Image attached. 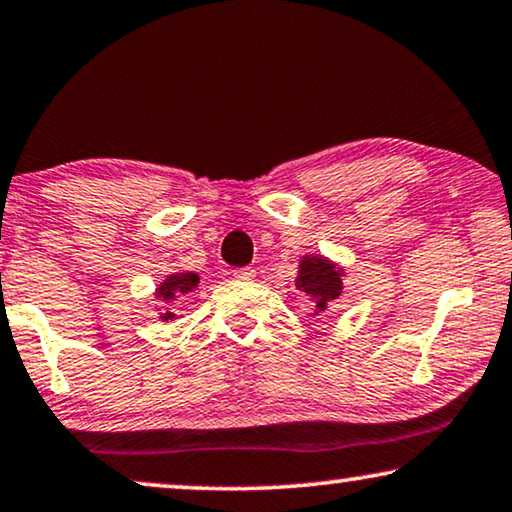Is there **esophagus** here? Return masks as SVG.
<instances>
[{"label": "esophagus", "instance_id": "obj_1", "mask_svg": "<svg viewBox=\"0 0 512 512\" xmlns=\"http://www.w3.org/2000/svg\"><path fill=\"white\" fill-rule=\"evenodd\" d=\"M234 278L236 280H253L255 278V269H253V266H243V269H236L234 271Z\"/></svg>", "mask_w": 512, "mask_h": 512}]
</instances>
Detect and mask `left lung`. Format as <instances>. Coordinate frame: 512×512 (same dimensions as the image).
I'll return each instance as SVG.
<instances>
[{
    "label": "left lung",
    "mask_w": 512,
    "mask_h": 512,
    "mask_svg": "<svg viewBox=\"0 0 512 512\" xmlns=\"http://www.w3.org/2000/svg\"><path fill=\"white\" fill-rule=\"evenodd\" d=\"M343 278L345 269L341 264L322 255H304L299 259V276L294 283L301 294L313 301L311 315H320L329 304L341 299Z\"/></svg>",
    "instance_id": "obj_1"
}]
</instances>
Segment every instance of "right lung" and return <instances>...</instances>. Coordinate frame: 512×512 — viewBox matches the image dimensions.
Listing matches in <instances>:
<instances>
[{
	"label": "right lung",
	"mask_w": 512,
	"mask_h": 512,
	"mask_svg": "<svg viewBox=\"0 0 512 512\" xmlns=\"http://www.w3.org/2000/svg\"><path fill=\"white\" fill-rule=\"evenodd\" d=\"M199 285V273L183 271V273H169L160 285L155 287V301L160 306V320L169 322L176 320L178 315L174 308L181 304V299L197 290Z\"/></svg>",
	"instance_id": "add662e5"
}]
</instances>
